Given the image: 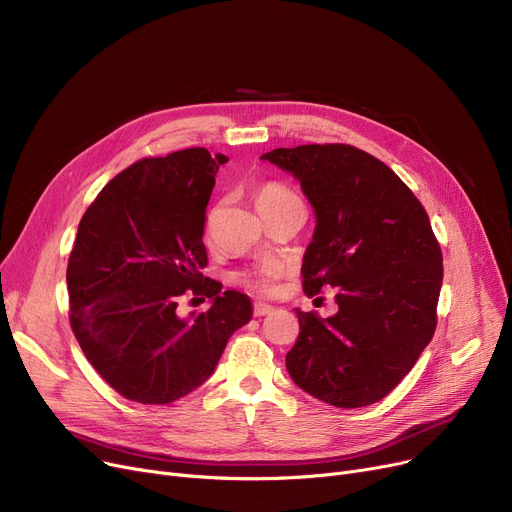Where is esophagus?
I'll list each match as a JSON object with an SVG mask.
<instances>
[{
  "instance_id": "1",
  "label": "esophagus",
  "mask_w": 512,
  "mask_h": 512,
  "mask_svg": "<svg viewBox=\"0 0 512 512\" xmlns=\"http://www.w3.org/2000/svg\"><path fill=\"white\" fill-rule=\"evenodd\" d=\"M274 311V307L272 305H267V303H255L253 305V313H255V317H263V315H267V313H272Z\"/></svg>"
}]
</instances>
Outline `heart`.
I'll return each mask as SVG.
<instances>
[{
	"instance_id": "1",
	"label": "heart",
	"mask_w": 512,
	"mask_h": 512,
	"mask_svg": "<svg viewBox=\"0 0 512 512\" xmlns=\"http://www.w3.org/2000/svg\"><path fill=\"white\" fill-rule=\"evenodd\" d=\"M253 199L261 215L270 213L278 207H284L288 203L299 201V197L294 195L286 184L276 180L259 184L255 188ZM282 276H284V263L276 259H265L253 267H247V270H240L236 274V282L255 294H274L278 290V282L282 280Z\"/></svg>"
}]
</instances>
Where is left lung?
<instances>
[{
  "instance_id": "obj_1",
  "label": "left lung",
  "mask_w": 512,
  "mask_h": 512,
  "mask_svg": "<svg viewBox=\"0 0 512 512\" xmlns=\"http://www.w3.org/2000/svg\"><path fill=\"white\" fill-rule=\"evenodd\" d=\"M301 182L317 226L303 290L336 288L338 313L299 317L290 378L340 409L388 396L438 324L442 251L427 211L384 161L353 145H299L261 155Z\"/></svg>"
}]
</instances>
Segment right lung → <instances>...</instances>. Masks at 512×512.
Listing matches in <instances>:
<instances>
[{
    "label": "right lung",
    "instance_id": "add662e5",
    "mask_svg": "<svg viewBox=\"0 0 512 512\" xmlns=\"http://www.w3.org/2000/svg\"><path fill=\"white\" fill-rule=\"evenodd\" d=\"M226 161L205 147L143 157L101 188L78 224L70 328L101 378L141 405L199 388L253 315L247 294L203 276L205 209ZM184 293L212 307L184 320L175 311Z\"/></svg>",
    "mask_w": 512,
    "mask_h": 512
}]
</instances>
